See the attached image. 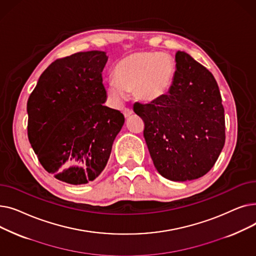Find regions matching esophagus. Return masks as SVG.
<instances>
[{"mask_svg":"<svg viewBox=\"0 0 256 256\" xmlns=\"http://www.w3.org/2000/svg\"><path fill=\"white\" fill-rule=\"evenodd\" d=\"M132 114V109H130V108H124V117H126V118L130 117Z\"/></svg>","mask_w":256,"mask_h":256,"instance_id":"1","label":"esophagus"}]
</instances>
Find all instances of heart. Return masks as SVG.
I'll list each match as a JSON object with an SVG mask.
<instances>
[{
  "instance_id": "1",
  "label": "heart",
  "mask_w": 256,
  "mask_h": 256,
  "mask_svg": "<svg viewBox=\"0 0 256 256\" xmlns=\"http://www.w3.org/2000/svg\"><path fill=\"white\" fill-rule=\"evenodd\" d=\"M176 72V62L167 54L132 52L115 65V80L108 85V93L116 104L126 100V91L141 102H156L169 92Z\"/></svg>"
}]
</instances>
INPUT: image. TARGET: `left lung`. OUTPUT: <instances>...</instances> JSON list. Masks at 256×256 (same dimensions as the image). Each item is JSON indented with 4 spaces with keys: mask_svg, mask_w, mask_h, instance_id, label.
<instances>
[{
    "mask_svg": "<svg viewBox=\"0 0 256 256\" xmlns=\"http://www.w3.org/2000/svg\"><path fill=\"white\" fill-rule=\"evenodd\" d=\"M176 72L166 96L150 104L136 102L143 135L154 167L174 182L204 176L225 143L224 108L210 72L189 54L178 52Z\"/></svg>",
    "mask_w": 256,
    "mask_h": 256,
    "instance_id": "obj_1",
    "label": "left lung"
}]
</instances>
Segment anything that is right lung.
I'll use <instances>...</instances> for the list:
<instances>
[{
    "mask_svg": "<svg viewBox=\"0 0 256 256\" xmlns=\"http://www.w3.org/2000/svg\"><path fill=\"white\" fill-rule=\"evenodd\" d=\"M104 52L72 54L54 61L30 94L28 138L42 167L57 180L83 184L96 180L124 124L104 106Z\"/></svg>",
    "mask_w": 256,
    "mask_h": 256,
    "instance_id": "add662e5",
    "label": "right lung"
}]
</instances>
